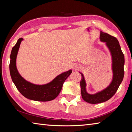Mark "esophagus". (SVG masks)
Masks as SVG:
<instances>
[{"instance_id": "esophagus-1", "label": "esophagus", "mask_w": 132, "mask_h": 132, "mask_svg": "<svg viewBox=\"0 0 132 132\" xmlns=\"http://www.w3.org/2000/svg\"><path fill=\"white\" fill-rule=\"evenodd\" d=\"M80 65L79 64H75V65L74 67V69L75 70H78L80 68Z\"/></svg>"}]
</instances>
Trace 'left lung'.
Segmentation results:
<instances>
[{
    "mask_svg": "<svg viewBox=\"0 0 132 132\" xmlns=\"http://www.w3.org/2000/svg\"><path fill=\"white\" fill-rule=\"evenodd\" d=\"M100 40L105 43L110 53L112 79L109 85L102 91L93 94H89L86 89L87 83L84 75L82 72L79 71L82 75V79L80 82L82 97L85 102L90 104L103 103L111 99L115 94L124 76V55L117 39L108 33L100 31Z\"/></svg>",
    "mask_w": 132,
    "mask_h": 132,
    "instance_id": "obj_1",
    "label": "left lung"
}]
</instances>
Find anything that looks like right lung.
Here are the masks:
<instances>
[{
    "instance_id": "right-lung-1",
    "label": "right lung",
    "mask_w": 132,
    "mask_h": 132,
    "mask_svg": "<svg viewBox=\"0 0 132 132\" xmlns=\"http://www.w3.org/2000/svg\"><path fill=\"white\" fill-rule=\"evenodd\" d=\"M22 41L23 38L19 39L12 47L10 55V71L13 83L19 91L28 99L38 102H48L54 99L60 94L63 83L72 70L62 72L45 85H36L26 80L19 74L16 67V58Z\"/></svg>"
}]
</instances>
